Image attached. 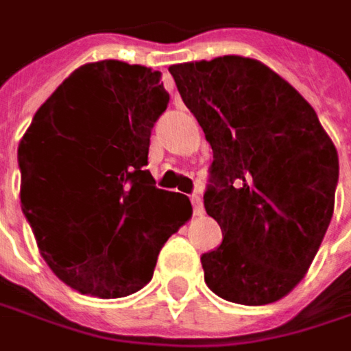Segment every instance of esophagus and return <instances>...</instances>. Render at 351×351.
<instances>
[{
  "label": "esophagus",
  "instance_id": "esophagus-1",
  "mask_svg": "<svg viewBox=\"0 0 351 351\" xmlns=\"http://www.w3.org/2000/svg\"><path fill=\"white\" fill-rule=\"evenodd\" d=\"M191 202H192V210H194V216H202V214H204V206H202V198H200V194H192Z\"/></svg>",
  "mask_w": 351,
  "mask_h": 351
}]
</instances>
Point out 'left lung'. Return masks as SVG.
<instances>
[{"label": "left lung", "instance_id": "obj_1", "mask_svg": "<svg viewBox=\"0 0 351 351\" xmlns=\"http://www.w3.org/2000/svg\"><path fill=\"white\" fill-rule=\"evenodd\" d=\"M169 72L214 153L204 208L223 239L200 257L206 285L237 304L275 302L330 226L336 147L313 106L259 60L230 54Z\"/></svg>", "mask_w": 351, "mask_h": 351}]
</instances>
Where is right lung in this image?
Segmentation results:
<instances>
[{
  "label": "right lung",
  "mask_w": 351,
  "mask_h": 351,
  "mask_svg": "<svg viewBox=\"0 0 351 351\" xmlns=\"http://www.w3.org/2000/svg\"><path fill=\"white\" fill-rule=\"evenodd\" d=\"M167 104L159 70L90 62L38 108L19 143L21 210L54 275L82 295L143 289L192 216L191 200L157 189L145 169Z\"/></svg>",
  "instance_id": "right-lung-1"
}]
</instances>
